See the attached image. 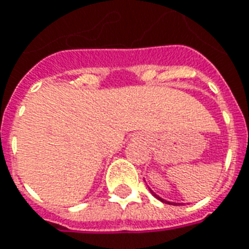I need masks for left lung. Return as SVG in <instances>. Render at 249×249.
<instances>
[{
    "label": "left lung",
    "mask_w": 249,
    "mask_h": 249,
    "mask_svg": "<svg viewBox=\"0 0 249 249\" xmlns=\"http://www.w3.org/2000/svg\"><path fill=\"white\" fill-rule=\"evenodd\" d=\"M152 194H154V193H152ZM154 196H156V197H158V199H159V200H161V201H163V203H168V204H176V205H177V203H169V201L164 200V199H161V197H159V196H158V195H156V194H154ZM178 204H179V203H178Z\"/></svg>",
    "instance_id": "8db88e82"
}]
</instances>
